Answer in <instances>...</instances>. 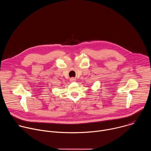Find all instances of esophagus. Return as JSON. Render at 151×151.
I'll use <instances>...</instances> for the list:
<instances>
[{"label":"esophagus","mask_w":151,"mask_h":151,"mask_svg":"<svg viewBox=\"0 0 151 151\" xmlns=\"http://www.w3.org/2000/svg\"><path fill=\"white\" fill-rule=\"evenodd\" d=\"M70 81H71V82H74V81H76V79H75V78H70Z\"/></svg>","instance_id":"esophagus-1"}]
</instances>
